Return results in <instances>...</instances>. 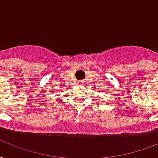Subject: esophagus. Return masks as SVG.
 <instances>
[{
    "label": "esophagus",
    "instance_id": "esophagus-1",
    "mask_svg": "<svg viewBox=\"0 0 158 158\" xmlns=\"http://www.w3.org/2000/svg\"><path fill=\"white\" fill-rule=\"evenodd\" d=\"M80 82H81V81H80ZM80 84H81V83H80Z\"/></svg>",
    "mask_w": 158,
    "mask_h": 158
}]
</instances>
